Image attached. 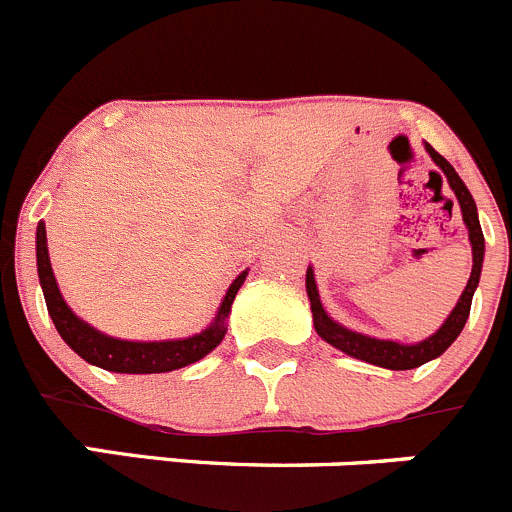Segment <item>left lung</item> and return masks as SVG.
I'll return each instance as SVG.
<instances>
[{
    "instance_id": "obj_1",
    "label": "left lung",
    "mask_w": 512,
    "mask_h": 512,
    "mask_svg": "<svg viewBox=\"0 0 512 512\" xmlns=\"http://www.w3.org/2000/svg\"><path fill=\"white\" fill-rule=\"evenodd\" d=\"M424 148H427V154L432 156L434 164L444 171L452 191H455V197L462 209V222H465L467 234H470V245H472L470 280H467L457 305L452 308L450 318L439 326V331L432 333V336L424 338V341L419 343L381 341V338H371V336H364V333L351 331V328L333 321L331 315L326 313V308H323L321 295H318V285H315L313 267H308V272H305V290H308L310 310H313V326L315 331H318V336H321L326 343H331L333 348H338V351L348 353V356L361 358V361H366V364H374V366H381V369H391V371L417 369V366L427 364V361H432V358L442 356V353L455 343V338L460 336L462 328H465L467 315H470L472 295H475L477 283H480L482 257H485V237H482L480 219H477L475 199H472V194L467 191L465 181H462L460 174L452 169L450 161L444 159V156H439L429 143H424Z\"/></svg>"
}]
</instances>
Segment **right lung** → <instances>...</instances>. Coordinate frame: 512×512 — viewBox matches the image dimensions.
<instances>
[{"instance_id": "1", "label": "right lung", "mask_w": 512, "mask_h": 512, "mask_svg": "<svg viewBox=\"0 0 512 512\" xmlns=\"http://www.w3.org/2000/svg\"><path fill=\"white\" fill-rule=\"evenodd\" d=\"M37 275H40L42 293H45L47 313H50L57 333L80 358L105 371H116V374H164V371L197 364L199 358H204L222 343L224 333H227L232 300L245 283L247 270H242L229 285L227 295L217 310V318L202 333L176 338V341H123V338L105 336V333L95 331L90 323L80 321L78 315L70 310V305L62 300L60 288H57L50 255H47L45 222L37 224Z\"/></svg>"}]
</instances>
